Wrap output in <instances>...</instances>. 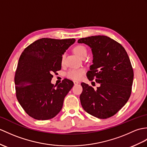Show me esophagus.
<instances>
[{"instance_id":"34e87169","label":"esophagus","mask_w":147,"mask_h":147,"mask_svg":"<svg viewBox=\"0 0 147 147\" xmlns=\"http://www.w3.org/2000/svg\"><path fill=\"white\" fill-rule=\"evenodd\" d=\"M73 83H74V84H78L80 83V82L78 81H73Z\"/></svg>"}]
</instances>
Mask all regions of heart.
<instances>
[{
    "label": "heart",
    "instance_id": "1",
    "mask_svg": "<svg viewBox=\"0 0 147 147\" xmlns=\"http://www.w3.org/2000/svg\"><path fill=\"white\" fill-rule=\"evenodd\" d=\"M73 51L75 54L80 57H83L87 55V48L86 46L80 44V45L76 46L74 47ZM64 60V55H63L62 58H61V63H63ZM85 70L83 68H73V69H69L67 71L66 76L74 80H80L83 76Z\"/></svg>",
    "mask_w": 147,
    "mask_h": 147
}]
</instances>
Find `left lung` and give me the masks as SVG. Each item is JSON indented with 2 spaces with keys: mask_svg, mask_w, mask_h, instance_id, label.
Masks as SVG:
<instances>
[{
  "mask_svg": "<svg viewBox=\"0 0 147 147\" xmlns=\"http://www.w3.org/2000/svg\"><path fill=\"white\" fill-rule=\"evenodd\" d=\"M78 42L91 49L93 64L86 76L100 84L94 90L88 84H81L82 107L98 118H110L121 110L131 95L134 70L128 54L120 43L108 36L88 37Z\"/></svg>",
  "mask_w": 147,
  "mask_h": 147,
  "instance_id": "obj_1",
  "label": "left lung"
}]
</instances>
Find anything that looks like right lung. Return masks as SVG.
<instances>
[{
  "mask_svg": "<svg viewBox=\"0 0 147 147\" xmlns=\"http://www.w3.org/2000/svg\"><path fill=\"white\" fill-rule=\"evenodd\" d=\"M75 39L42 38L24 50L16 71V97L30 117L38 120L54 118L62 109L64 99L73 88L64 79L56 86L53 73L61 69V58Z\"/></svg>",
  "mask_w": 147,
  "mask_h": 147,
  "instance_id": "add662e5",
  "label": "right lung"
}]
</instances>
